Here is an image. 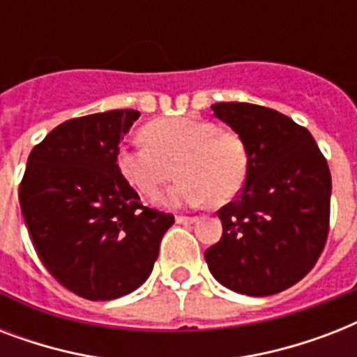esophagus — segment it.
<instances>
[{
	"mask_svg": "<svg viewBox=\"0 0 357 357\" xmlns=\"http://www.w3.org/2000/svg\"><path fill=\"white\" fill-rule=\"evenodd\" d=\"M196 220H198L196 217H183V215H178V217H176V222L178 224H192L196 222Z\"/></svg>",
	"mask_w": 357,
	"mask_h": 357,
	"instance_id": "1",
	"label": "esophagus"
}]
</instances>
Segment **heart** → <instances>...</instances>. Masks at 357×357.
Returning a JSON list of instances; mask_svg holds the SVG:
<instances>
[{
    "instance_id": "obj_1",
    "label": "heart",
    "mask_w": 357,
    "mask_h": 357,
    "mask_svg": "<svg viewBox=\"0 0 357 357\" xmlns=\"http://www.w3.org/2000/svg\"><path fill=\"white\" fill-rule=\"evenodd\" d=\"M142 146H122L116 168L146 198H153L174 178L162 198L167 206H224L241 192L248 176V148L241 135L209 120L172 116L153 120L140 131Z\"/></svg>"
}]
</instances>
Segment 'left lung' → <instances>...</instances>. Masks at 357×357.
<instances>
[{
    "label": "left lung",
    "mask_w": 357,
    "mask_h": 357,
    "mask_svg": "<svg viewBox=\"0 0 357 357\" xmlns=\"http://www.w3.org/2000/svg\"><path fill=\"white\" fill-rule=\"evenodd\" d=\"M213 113L248 148L241 195L218 211L222 237L206 250L209 271L235 293L268 296L315 266L330 229L332 176L305 128L254 103L222 102Z\"/></svg>",
    "instance_id": "1"
}]
</instances>
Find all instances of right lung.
Listing matches in <instances>:
<instances>
[{
	"mask_svg": "<svg viewBox=\"0 0 357 357\" xmlns=\"http://www.w3.org/2000/svg\"><path fill=\"white\" fill-rule=\"evenodd\" d=\"M133 109L72 119L27 159L20 207L38 259L63 287L86 300L133 293L153 271L174 217L140 204L116 168Z\"/></svg>",
	"mask_w": 357,
	"mask_h": 357,
	"instance_id": "1",
	"label": "right lung"
}]
</instances>
